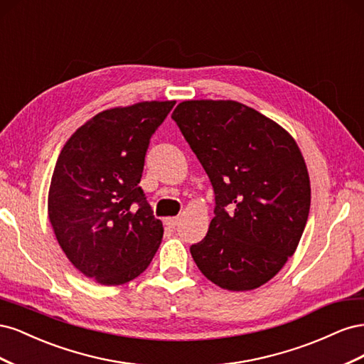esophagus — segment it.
<instances>
[{
	"mask_svg": "<svg viewBox=\"0 0 364 364\" xmlns=\"http://www.w3.org/2000/svg\"><path fill=\"white\" fill-rule=\"evenodd\" d=\"M164 223L167 225L168 228H174V226H178L179 225V217H167L164 220Z\"/></svg>",
	"mask_w": 364,
	"mask_h": 364,
	"instance_id": "34e87169",
	"label": "esophagus"
}]
</instances>
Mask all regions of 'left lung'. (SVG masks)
Returning a JSON list of instances; mask_svg holds the SVG:
<instances>
[{
  "mask_svg": "<svg viewBox=\"0 0 364 364\" xmlns=\"http://www.w3.org/2000/svg\"><path fill=\"white\" fill-rule=\"evenodd\" d=\"M171 118L215 193L208 234L190 247L194 262L225 290L261 287L294 253L310 213L299 147L278 123L234 100H186Z\"/></svg>",
  "mask_w": 364,
  "mask_h": 364,
  "instance_id": "obj_1",
  "label": "left lung"
}]
</instances>
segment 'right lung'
<instances>
[{
    "label": "right lung",
    "mask_w": 364,
    "mask_h": 364,
    "mask_svg": "<svg viewBox=\"0 0 364 364\" xmlns=\"http://www.w3.org/2000/svg\"><path fill=\"white\" fill-rule=\"evenodd\" d=\"M176 102L106 109L63 146L48 191V218L73 266L103 285L144 272L161 245L162 222L138 185L155 130Z\"/></svg>",
    "instance_id": "obj_1"
}]
</instances>
